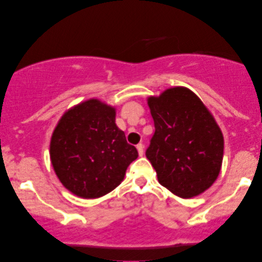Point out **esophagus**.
I'll return each instance as SVG.
<instances>
[{
	"label": "esophagus",
	"instance_id": "obj_1",
	"mask_svg": "<svg viewBox=\"0 0 262 262\" xmlns=\"http://www.w3.org/2000/svg\"><path fill=\"white\" fill-rule=\"evenodd\" d=\"M136 148H137V150H138L139 156H143V154H144V145H143L142 143H139V144L136 145Z\"/></svg>",
	"mask_w": 262,
	"mask_h": 262
}]
</instances>
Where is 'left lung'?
<instances>
[{"mask_svg": "<svg viewBox=\"0 0 262 262\" xmlns=\"http://www.w3.org/2000/svg\"><path fill=\"white\" fill-rule=\"evenodd\" d=\"M155 132L145 151L159 182L181 198L206 191L220 174L223 135L194 93L184 87L149 98Z\"/></svg>", "mask_w": 262, "mask_h": 262, "instance_id": "left-lung-1", "label": "left lung"}]
</instances>
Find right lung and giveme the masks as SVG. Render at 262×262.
Listing matches in <instances>:
<instances>
[{
  "instance_id": "right-lung-1",
  "label": "right lung",
  "mask_w": 262,
  "mask_h": 262,
  "mask_svg": "<svg viewBox=\"0 0 262 262\" xmlns=\"http://www.w3.org/2000/svg\"><path fill=\"white\" fill-rule=\"evenodd\" d=\"M50 157L64 187L92 199L123 181L138 151L117 126L113 107L92 99L62 117L53 131Z\"/></svg>"
}]
</instances>
